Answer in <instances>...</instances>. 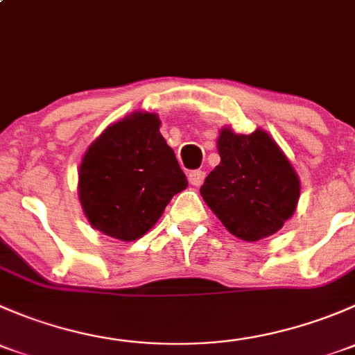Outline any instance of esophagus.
I'll return each mask as SVG.
<instances>
[{"instance_id": "esophagus-1", "label": "esophagus", "mask_w": 355, "mask_h": 355, "mask_svg": "<svg viewBox=\"0 0 355 355\" xmlns=\"http://www.w3.org/2000/svg\"><path fill=\"white\" fill-rule=\"evenodd\" d=\"M204 178H206V173H204L202 170H192L191 173H189V182H191L192 185H196V187L202 185Z\"/></svg>"}]
</instances>
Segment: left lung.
Instances as JSON below:
<instances>
[{
  "instance_id": "left-lung-1",
  "label": "left lung",
  "mask_w": 355,
  "mask_h": 355,
  "mask_svg": "<svg viewBox=\"0 0 355 355\" xmlns=\"http://www.w3.org/2000/svg\"><path fill=\"white\" fill-rule=\"evenodd\" d=\"M218 153L220 164L200 196L227 230L247 242L280 230L295 211L300 185L277 142L263 130L241 135L223 128Z\"/></svg>"
}]
</instances>
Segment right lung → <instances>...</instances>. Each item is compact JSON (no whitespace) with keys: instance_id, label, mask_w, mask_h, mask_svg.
<instances>
[{"instance_id":"obj_1","label":"right lung","mask_w":355,"mask_h":355,"mask_svg":"<svg viewBox=\"0 0 355 355\" xmlns=\"http://www.w3.org/2000/svg\"><path fill=\"white\" fill-rule=\"evenodd\" d=\"M187 185L153 113H134L106 128L78 171V198L87 220L125 242L142 237Z\"/></svg>"}]
</instances>
